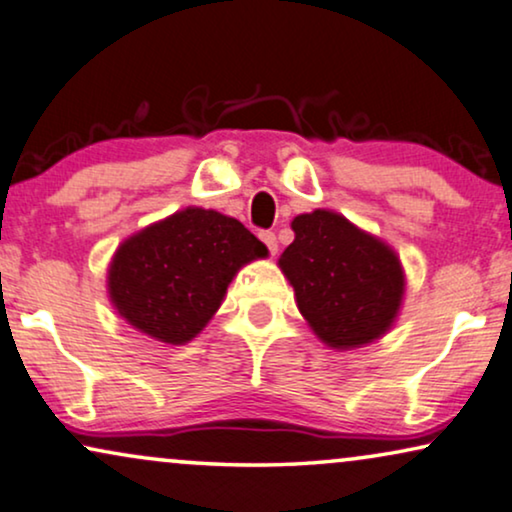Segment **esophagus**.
<instances>
[{
    "label": "esophagus",
    "mask_w": 512,
    "mask_h": 512,
    "mask_svg": "<svg viewBox=\"0 0 512 512\" xmlns=\"http://www.w3.org/2000/svg\"><path fill=\"white\" fill-rule=\"evenodd\" d=\"M260 238H262V243L267 245V248H269L271 257H274V255H276V250H278V241H276V234H274V231H260Z\"/></svg>",
    "instance_id": "1"
}]
</instances>
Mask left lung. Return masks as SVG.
<instances>
[{
  "mask_svg": "<svg viewBox=\"0 0 512 512\" xmlns=\"http://www.w3.org/2000/svg\"><path fill=\"white\" fill-rule=\"evenodd\" d=\"M290 226L295 241L278 267L323 345L354 349L383 338L404 300L397 252L331 210L297 215Z\"/></svg>",
  "mask_w": 512,
  "mask_h": 512,
  "instance_id": "1",
  "label": "left lung"
}]
</instances>
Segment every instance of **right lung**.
Instances as JSON below:
<instances>
[{
    "label": "right lung",
    "mask_w": 512,
    "mask_h": 512,
    "mask_svg": "<svg viewBox=\"0 0 512 512\" xmlns=\"http://www.w3.org/2000/svg\"><path fill=\"white\" fill-rule=\"evenodd\" d=\"M267 252L238 219L186 208L115 250L108 297L129 326L167 345H184L208 326L238 269Z\"/></svg>",
    "instance_id": "obj_1"
}]
</instances>
